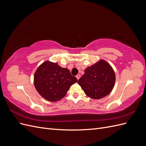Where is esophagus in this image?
<instances>
[{"label": "esophagus", "mask_w": 146, "mask_h": 146, "mask_svg": "<svg viewBox=\"0 0 146 146\" xmlns=\"http://www.w3.org/2000/svg\"><path fill=\"white\" fill-rule=\"evenodd\" d=\"M76 77L77 78V80H79V78H80V74H77V76H76Z\"/></svg>", "instance_id": "obj_1"}]
</instances>
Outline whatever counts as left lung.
<instances>
[{
  "label": "left lung",
  "mask_w": 146,
  "mask_h": 146,
  "mask_svg": "<svg viewBox=\"0 0 146 146\" xmlns=\"http://www.w3.org/2000/svg\"><path fill=\"white\" fill-rule=\"evenodd\" d=\"M115 83V74L111 66L101 60L85 70L78 83L90 98L99 99L109 94Z\"/></svg>",
  "instance_id": "left-lung-1"
}]
</instances>
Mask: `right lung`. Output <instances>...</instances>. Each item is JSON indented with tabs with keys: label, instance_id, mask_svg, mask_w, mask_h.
Returning <instances> with one entry per match:
<instances>
[{
	"label": "right lung",
	"instance_id": "right-lung-1",
	"mask_svg": "<svg viewBox=\"0 0 146 146\" xmlns=\"http://www.w3.org/2000/svg\"><path fill=\"white\" fill-rule=\"evenodd\" d=\"M77 81L68 69L47 61L39 66L34 76V85L38 93L50 102L63 98L70 86Z\"/></svg>",
	"mask_w": 146,
	"mask_h": 146
}]
</instances>
